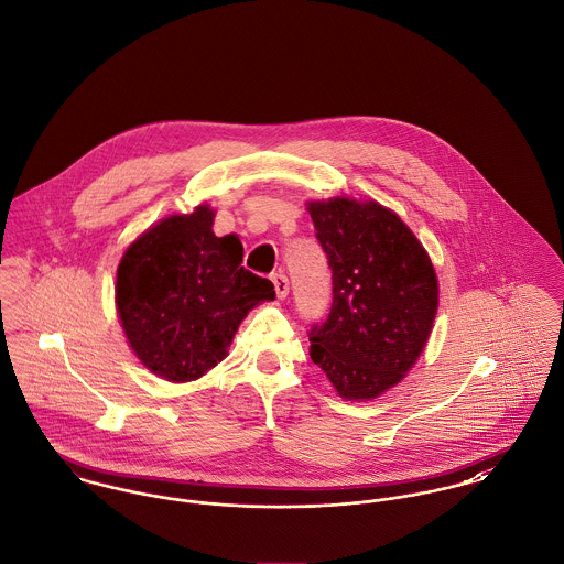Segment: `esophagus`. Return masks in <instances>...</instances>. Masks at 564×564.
Returning <instances> with one entry per match:
<instances>
[{
  "label": "esophagus",
  "instance_id": "34e87169",
  "mask_svg": "<svg viewBox=\"0 0 564 564\" xmlns=\"http://www.w3.org/2000/svg\"><path fill=\"white\" fill-rule=\"evenodd\" d=\"M272 283H274L276 296L283 301V299L290 294V279H288L285 274H274V276H272Z\"/></svg>",
  "mask_w": 564,
  "mask_h": 564
}]
</instances>
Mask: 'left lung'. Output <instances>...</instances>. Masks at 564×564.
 I'll return each instance as SVG.
<instances>
[{"label":"left lung","mask_w":564,"mask_h":564,"mask_svg":"<svg viewBox=\"0 0 564 564\" xmlns=\"http://www.w3.org/2000/svg\"><path fill=\"white\" fill-rule=\"evenodd\" d=\"M308 215L333 272L330 313L308 330L311 360L344 399H373L427 344L434 265L405 223L376 202H311Z\"/></svg>","instance_id":"left-lung-1"}]
</instances>
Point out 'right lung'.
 Instances as JSON below:
<instances>
[{
    "label": "right lung",
    "mask_w": 564,
    "mask_h": 564,
    "mask_svg": "<svg viewBox=\"0 0 564 564\" xmlns=\"http://www.w3.org/2000/svg\"><path fill=\"white\" fill-rule=\"evenodd\" d=\"M215 213L163 218L118 268L116 304L130 347L152 373L191 382L217 367L245 315L274 285L242 263L236 234L213 231Z\"/></svg>",
    "instance_id": "right-lung-1"
}]
</instances>
